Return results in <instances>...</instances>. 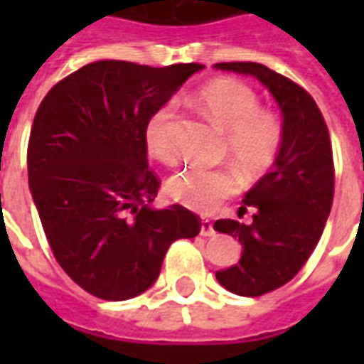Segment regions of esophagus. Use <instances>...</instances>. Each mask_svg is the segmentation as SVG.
Returning <instances> with one entry per match:
<instances>
[{
    "label": "esophagus",
    "mask_w": 364,
    "mask_h": 364,
    "mask_svg": "<svg viewBox=\"0 0 364 364\" xmlns=\"http://www.w3.org/2000/svg\"><path fill=\"white\" fill-rule=\"evenodd\" d=\"M213 234H214L213 222L208 220V218H203V220H200V236L208 237V236H213Z\"/></svg>",
    "instance_id": "1"
}]
</instances>
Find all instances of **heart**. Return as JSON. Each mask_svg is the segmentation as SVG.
Here are the masks:
<instances>
[{
  "instance_id": "heart-1",
  "label": "heart",
  "mask_w": 364,
  "mask_h": 364,
  "mask_svg": "<svg viewBox=\"0 0 364 364\" xmlns=\"http://www.w3.org/2000/svg\"><path fill=\"white\" fill-rule=\"evenodd\" d=\"M193 101L214 127L226 132L230 159L244 173L257 175L273 166L282 144V124L267 109H259L257 93L237 80H214L195 93ZM175 107L166 103L146 122L144 138L156 159L173 164L179 151L173 138ZM237 191V177L228 167L191 166L167 181V193L191 210L210 213Z\"/></svg>"
}]
</instances>
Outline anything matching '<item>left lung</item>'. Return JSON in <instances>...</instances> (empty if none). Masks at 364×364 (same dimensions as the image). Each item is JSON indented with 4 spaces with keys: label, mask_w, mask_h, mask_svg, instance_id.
Masks as SVG:
<instances>
[{
    "label": "left lung",
    "mask_w": 364,
    "mask_h": 364,
    "mask_svg": "<svg viewBox=\"0 0 364 364\" xmlns=\"http://www.w3.org/2000/svg\"><path fill=\"white\" fill-rule=\"evenodd\" d=\"M216 70L257 77L282 112V144L269 173L245 193L252 224L216 220L214 230L237 237L236 265L216 271L222 287L240 296L279 289L302 269L320 242L333 203V156L326 120L310 93L255 62H222Z\"/></svg>",
    "instance_id": "left-lung-1"
}]
</instances>
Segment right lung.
<instances>
[{
    "instance_id": "add662e5",
    "label": "right lung",
    "mask_w": 364,
    "mask_h": 364,
    "mask_svg": "<svg viewBox=\"0 0 364 364\" xmlns=\"http://www.w3.org/2000/svg\"><path fill=\"white\" fill-rule=\"evenodd\" d=\"M203 64L151 68L101 60L52 87L28 138V189L54 257L103 300H128L158 279L169 245L200 220L181 205L154 208L146 122Z\"/></svg>"
}]
</instances>
